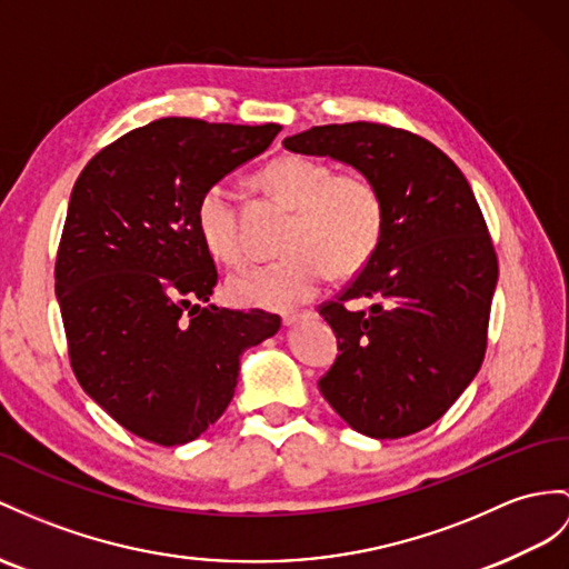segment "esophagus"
<instances>
[{
    "instance_id": "obj_1",
    "label": "esophagus",
    "mask_w": 569,
    "mask_h": 569,
    "mask_svg": "<svg viewBox=\"0 0 569 569\" xmlns=\"http://www.w3.org/2000/svg\"><path fill=\"white\" fill-rule=\"evenodd\" d=\"M311 316H316V311L307 309V311H297V313H284L282 321H284V326H295V323L303 321V318H311Z\"/></svg>"
}]
</instances>
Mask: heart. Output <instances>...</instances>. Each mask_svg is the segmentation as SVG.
<instances>
[{
    "mask_svg": "<svg viewBox=\"0 0 569 569\" xmlns=\"http://www.w3.org/2000/svg\"><path fill=\"white\" fill-rule=\"evenodd\" d=\"M258 183L292 210V219L282 239V258L229 277L227 297L239 307L292 309L311 299L330 272L352 277L377 253L386 212L379 188L367 176L332 173L323 161L289 154L262 166ZM198 227L217 258H243L237 212L224 186L202 192Z\"/></svg>",
    "mask_w": 569,
    "mask_h": 569,
    "instance_id": "1",
    "label": "heart"
}]
</instances>
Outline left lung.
<instances>
[{"label": "left lung", "instance_id": "8db88e82", "mask_svg": "<svg viewBox=\"0 0 569 569\" xmlns=\"http://www.w3.org/2000/svg\"><path fill=\"white\" fill-rule=\"evenodd\" d=\"M282 144L355 166L386 212L377 253L321 303L340 355L318 389L371 439L420 432L466 391L488 348L497 256L473 190L445 151L389 124H321ZM352 298H371L370 313L350 312Z\"/></svg>", "mask_w": 569, "mask_h": 569}]
</instances>
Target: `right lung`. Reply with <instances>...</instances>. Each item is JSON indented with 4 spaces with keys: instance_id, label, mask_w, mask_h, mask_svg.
I'll return each instance as SVG.
<instances>
[{
    "instance_id": "add662e5",
    "label": "right lung",
    "mask_w": 569,
    "mask_h": 569,
    "mask_svg": "<svg viewBox=\"0 0 569 569\" xmlns=\"http://www.w3.org/2000/svg\"><path fill=\"white\" fill-rule=\"evenodd\" d=\"M282 128L161 118L103 147L79 173L54 260L77 381L128 432L198 439L233 398L239 357L280 316L200 307L217 268L198 227L207 188Z\"/></svg>"
}]
</instances>
